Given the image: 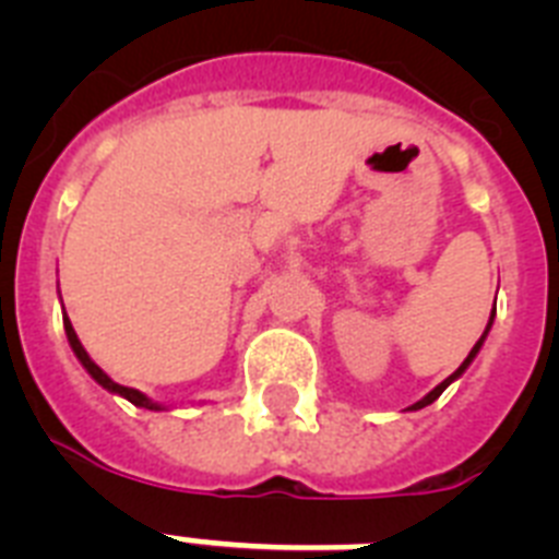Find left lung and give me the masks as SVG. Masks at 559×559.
Instances as JSON below:
<instances>
[{
    "instance_id": "1",
    "label": "left lung",
    "mask_w": 559,
    "mask_h": 559,
    "mask_svg": "<svg viewBox=\"0 0 559 559\" xmlns=\"http://www.w3.org/2000/svg\"><path fill=\"white\" fill-rule=\"evenodd\" d=\"M492 319H496V305H492L490 322H487V328H484L481 338H478V341H476V347H473V349H471V355H467V358H464V360H462V367H459V369H456V372H453V374H451V378H445V380H442V383H439V386H437V389H431V392H428V394H426V397H423V400H417V403H414V406H412V412H419V408H426V406H431L433 400H437V397H439V394L445 392V389H448V386H451L453 380H459V378H462V374H464V369L471 367V364H473V358H476V355H478V349H481L484 338H487V333H490V328H492Z\"/></svg>"
}]
</instances>
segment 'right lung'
<instances>
[{
  "label": "right lung",
  "mask_w": 559,
  "mask_h": 559,
  "mask_svg": "<svg viewBox=\"0 0 559 559\" xmlns=\"http://www.w3.org/2000/svg\"><path fill=\"white\" fill-rule=\"evenodd\" d=\"M63 330H67V338H69V347H72V353L78 355V360L83 364V369H86V372L92 374V378H95L103 389H108L111 394H120V397H126L128 403H133V406H140V408H147V412H162V408H165L162 403H153V400L147 397V394H142L140 389H128V386H122V383H114V380L108 378L100 367H97L95 360L88 358V353L83 349L81 338H78L75 328H72V322H69V316H63Z\"/></svg>",
  "instance_id": "1"
}]
</instances>
